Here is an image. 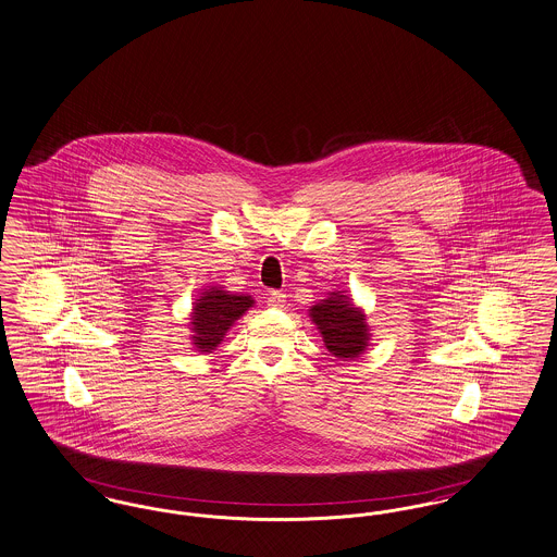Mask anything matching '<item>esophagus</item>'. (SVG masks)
<instances>
[{"label": "esophagus", "mask_w": 557, "mask_h": 557, "mask_svg": "<svg viewBox=\"0 0 557 557\" xmlns=\"http://www.w3.org/2000/svg\"><path fill=\"white\" fill-rule=\"evenodd\" d=\"M267 305H269V307H284V305H286V294L280 290L269 292Z\"/></svg>", "instance_id": "1"}]
</instances>
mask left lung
Here are the masks:
<instances>
[{"mask_svg":"<svg viewBox=\"0 0 557 557\" xmlns=\"http://www.w3.org/2000/svg\"><path fill=\"white\" fill-rule=\"evenodd\" d=\"M309 318L315 323L325 348L343 361L361 357L370 346L366 311L357 307L346 292H330L327 298L309 309Z\"/></svg>","mask_w":557,"mask_h":557,"instance_id":"8db88e82","label":"left lung"}]
</instances>
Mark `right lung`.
I'll return each instance as SVG.
<instances>
[{"label": "right lung", "instance_id": "right-lung-1", "mask_svg": "<svg viewBox=\"0 0 557 557\" xmlns=\"http://www.w3.org/2000/svg\"><path fill=\"white\" fill-rule=\"evenodd\" d=\"M250 307H255V298L250 294H234V292L223 290L221 286H207L191 305V313H189L191 346L198 352L209 355L221 345V341L232 330V325Z\"/></svg>", "mask_w": 557, "mask_h": 557}]
</instances>
